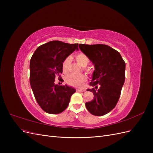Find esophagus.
<instances>
[{"mask_svg": "<svg viewBox=\"0 0 153 153\" xmlns=\"http://www.w3.org/2000/svg\"><path fill=\"white\" fill-rule=\"evenodd\" d=\"M76 91L79 92H84L85 91V89H76Z\"/></svg>", "mask_w": 153, "mask_h": 153, "instance_id": "34e87169", "label": "esophagus"}]
</instances>
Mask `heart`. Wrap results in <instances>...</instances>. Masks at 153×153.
<instances>
[{
  "label": "heart",
  "instance_id": "heart-1",
  "mask_svg": "<svg viewBox=\"0 0 153 153\" xmlns=\"http://www.w3.org/2000/svg\"><path fill=\"white\" fill-rule=\"evenodd\" d=\"M76 61L78 63H79L82 66H83L84 70L88 73H91L92 72V69L89 67H86L88 64L90 62V59L86 55L82 53H78L76 57ZM71 62V58L70 56H68L64 59L62 64V69L64 73H67L69 71V66ZM87 77L85 75H68L65 80L67 84L73 87H81L84 85L86 82Z\"/></svg>",
  "mask_w": 153,
  "mask_h": 153
}]
</instances>
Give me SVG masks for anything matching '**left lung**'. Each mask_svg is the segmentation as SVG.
Returning a JSON list of instances; mask_svg holds the SVG:
<instances>
[{
	"instance_id": "obj_1",
	"label": "left lung",
	"mask_w": 153,
	"mask_h": 153,
	"mask_svg": "<svg viewBox=\"0 0 153 153\" xmlns=\"http://www.w3.org/2000/svg\"><path fill=\"white\" fill-rule=\"evenodd\" d=\"M82 52L94 64L90 82L94 99L85 103L87 110L101 116L110 112L118 102L125 80L126 64L117 50L106 45L80 44Z\"/></svg>"
}]
</instances>
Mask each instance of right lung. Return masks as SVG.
Listing matches in <instances>:
<instances>
[{
    "instance_id": "obj_1",
    "label": "right lung",
    "mask_w": 153,
    "mask_h": 153,
    "mask_svg": "<svg viewBox=\"0 0 153 153\" xmlns=\"http://www.w3.org/2000/svg\"><path fill=\"white\" fill-rule=\"evenodd\" d=\"M78 44L52 41L39 46L30 61V84L36 100L45 112L51 114L62 112L76 90L68 85H55L56 76L61 78L62 64L76 49Z\"/></svg>"
}]
</instances>
